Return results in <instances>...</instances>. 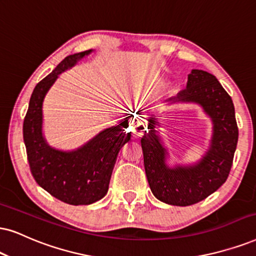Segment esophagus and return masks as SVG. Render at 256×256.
<instances>
[{"label":"esophagus","mask_w":256,"mask_h":256,"mask_svg":"<svg viewBox=\"0 0 256 256\" xmlns=\"http://www.w3.org/2000/svg\"><path fill=\"white\" fill-rule=\"evenodd\" d=\"M145 130H146V128H145V122L142 118H134L130 122L128 131H130V134L132 137H138V136L143 134Z\"/></svg>","instance_id":"1"}]
</instances>
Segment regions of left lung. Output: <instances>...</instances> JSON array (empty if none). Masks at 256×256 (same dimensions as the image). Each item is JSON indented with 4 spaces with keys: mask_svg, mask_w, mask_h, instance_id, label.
I'll list each match as a JSON object with an SVG mask.
<instances>
[{
    "mask_svg": "<svg viewBox=\"0 0 256 256\" xmlns=\"http://www.w3.org/2000/svg\"><path fill=\"white\" fill-rule=\"evenodd\" d=\"M166 102L198 104L212 122L208 151L192 166H168V151L154 130L156 116L148 118L150 131L140 139L145 174L154 197L171 206H192L215 192L228 178L238 139L234 104L216 76L200 70H192L186 88Z\"/></svg>",
    "mask_w": 256,
    "mask_h": 256,
    "instance_id": "1",
    "label": "left lung"
}]
</instances>
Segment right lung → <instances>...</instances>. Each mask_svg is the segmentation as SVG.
<instances>
[{
	"label": "right lung",
	"mask_w": 256,
	"mask_h": 256,
	"mask_svg": "<svg viewBox=\"0 0 256 256\" xmlns=\"http://www.w3.org/2000/svg\"><path fill=\"white\" fill-rule=\"evenodd\" d=\"M92 50L73 54L61 61L50 74L35 86L24 122V140L34 180L56 198L72 206L92 204L108 190L110 180L122 145L130 140L128 118L105 128L82 148L73 151L56 150L48 145L42 134V105L47 92L64 70L76 64Z\"/></svg>",
	"instance_id": "obj_1"
}]
</instances>
